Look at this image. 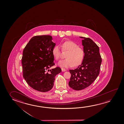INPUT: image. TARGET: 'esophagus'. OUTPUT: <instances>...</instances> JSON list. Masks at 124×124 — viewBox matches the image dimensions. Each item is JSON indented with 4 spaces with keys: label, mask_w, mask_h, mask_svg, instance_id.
I'll list each match as a JSON object with an SVG mask.
<instances>
[{
    "label": "esophagus",
    "mask_w": 124,
    "mask_h": 124,
    "mask_svg": "<svg viewBox=\"0 0 124 124\" xmlns=\"http://www.w3.org/2000/svg\"><path fill=\"white\" fill-rule=\"evenodd\" d=\"M61 70H62V72H64V71H66V70L64 69V68H61Z\"/></svg>",
    "instance_id": "esophagus-1"
}]
</instances>
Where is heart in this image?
<instances>
[{
  "label": "heart",
  "mask_w": 124,
  "mask_h": 124,
  "mask_svg": "<svg viewBox=\"0 0 124 124\" xmlns=\"http://www.w3.org/2000/svg\"><path fill=\"white\" fill-rule=\"evenodd\" d=\"M62 51H67L65 55L66 59L60 61L58 65L64 67H77L83 63L85 57V52L82 48L78 47L76 43L72 41H65L61 44ZM52 53L55 60H59L61 51L58 46L56 45L52 50Z\"/></svg>",
  "instance_id": "b5f03b06"
}]
</instances>
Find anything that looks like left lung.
Returning a JSON list of instances; mask_svg holds the SVG:
<instances>
[{
    "instance_id": "left-lung-1",
    "label": "left lung",
    "mask_w": 124,
    "mask_h": 124,
    "mask_svg": "<svg viewBox=\"0 0 124 124\" xmlns=\"http://www.w3.org/2000/svg\"><path fill=\"white\" fill-rule=\"evenodd\" d=\"M83 39L82 45L85 52L83 63L75 70H70L71 77L69 82L70 87L76 90L87 88L93 83L100 73L101 58L99 47L92 39Z\"/></svg>"
}]
</instances>
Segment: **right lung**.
Wrapping results in <instances>:
<instances>
[{"label": "right lung", "mask_w": 124, "mask_h": 124, "mask_svg": "<svg viewBox=\"0 0 124 124\" xmlns=\"http://www.w3.org/2000/svg\"><path fill=\"white\" fill-rule=\"evenodd\" d=\"M50 35H38L31 39L23 51L22 59L23 76L33 89L41 92L50 90L56 75L61 69L55 65L52 50L55 43Z\"/></svg>", "instance_id": "add662e5"}]
</instances>
